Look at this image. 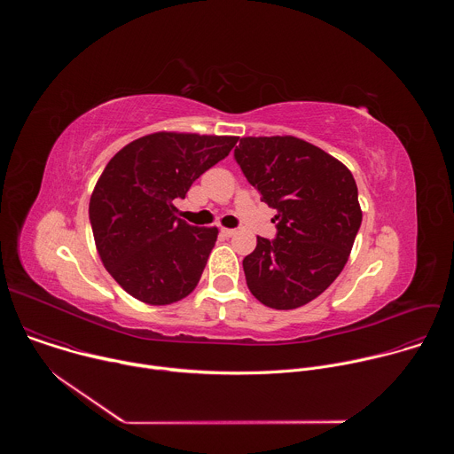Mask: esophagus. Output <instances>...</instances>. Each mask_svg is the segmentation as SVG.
Segmentation results:
<instances>
[{"label":"esophagus","instance_id":"esophagus-1","mask_svg":"<svg viewBox=\"0 0 454 454\" xmlns=\"http://www.w3.org/2000/svg\"><path fill=\"white\" fill-rule=\"evenodd\" d=\"M221 233H223L224 237H233V235L237 233V230H233V228H221Z\"/></svg>","mask_w":454,"mask_h":454}]
</instances>
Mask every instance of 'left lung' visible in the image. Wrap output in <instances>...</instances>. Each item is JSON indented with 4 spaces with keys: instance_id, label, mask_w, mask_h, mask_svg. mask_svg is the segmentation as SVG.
<instances>
[{
    "instance_id": "left-lung-1",
    "label": "left lung",
    "mask_w": 454,
    "mask_h": 454,
    "mask_svg": "<svg viewBox=\"0 0 454 454\" xmlns=\"http://www.w3.org/2000/svg\"><path fill=\"white\" fill-rule=\"evenodd\" d=\"M235 160L262 201L277 210V239L256 237L246 284L266 307H301L343 271L363 212L352 172L296 137H246Z\"/></svg>"
}]
</instances>
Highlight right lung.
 I'll list each match as a JSON object with an SVG mask.
<instances>
[{"label":"right lung","mask_w":454,"mask_h":454,"mask_svg":"<svg viewBox=\"0 0 454 454\" xmlns=\"http://www.w3.org/2000/svg\"><path fill=\"white\" fill-rule=\"evenodd\" d=\"M237 140L160 131L109 160L91 193L90 221L100 261L125 293L168 305L196 289L219 230L177 219L174 200H183Z\"/></svg>","instance_id":"right-lung-1"}]
</instances>
